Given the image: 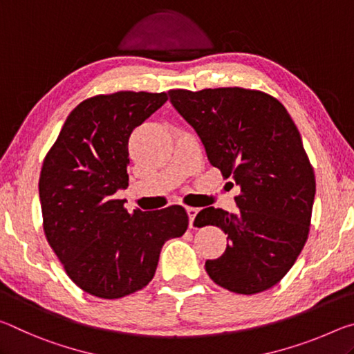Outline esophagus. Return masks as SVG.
I'll return each mask as SVG.
<instances>
[{
    "mask_svg": "<svg viewBox=\"0 0 354 354\" xmlns=\"http://www.w3.org/2000/svg\"><path fill=\"white\" fill-rule=\"evenodd\" d=\"M187 213H188V218H189V227H193L194 216L198 215V208H196V207H187Z\"/></svg>",
    "mask_w": 354,
    "mask_h": 354,
    "instance_id": "esophagus-1",
    "label": "esophagus"
}]
</instances>
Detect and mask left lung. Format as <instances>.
<instances>
[{
	"label": "left lung",
	"mask_w": 354,
	"mask_h": 354,
	"mask_svg": "<svg viewBox=\"0 0 354 354\" xmlns=\"http://www.w3.org/2000/svg\"><path fill=\"white\" fill-rule=\"evenodd\" d=\"M171 103L193 127L212 166L240 187L239 212L207 207L194 225L227 234L221 257L207 260L213 282L254 295L276 286L309 235L315 174L297 125L273 95L245 88L171 89Z\"/></svg>",
	"instance_id": "1"
}]
</instances>
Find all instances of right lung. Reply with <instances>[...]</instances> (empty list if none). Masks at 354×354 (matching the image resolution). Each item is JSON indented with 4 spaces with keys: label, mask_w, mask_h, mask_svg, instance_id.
Listing matches in <instances>:
<instances>
[{
    "label": "right lung",
    "mask_w": 354,
    "mask_h": 354,
    "mask_svg": "<svg viewBox=\"0 0 354 354\" xmlns=\"http://www.w3.org/2000/svg\"><path fill=\"white\" fill-rule=\"evenodd\" d=\"M167 100L166 92L120 91L86 98L67 115L39 178L46 241L86 293L118 299L152 281L165 243L182 236V205L127 212L131 131Z\"/></svg>",
    "instance_id": "1"
}]
</instances>
